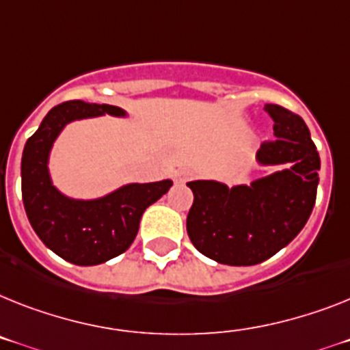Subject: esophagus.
Segmentation results:
<instances>
[{"instance_id": "1", "label": "esophagus", "mask_w": 350, "mask_h": 350, "mask_svg": "<svg viewBox=\"0 0 350 350\" xmlns=\"http://www.w3.org/2000/svg\"><path fill=\"white\" fill-rule=\"evenodd\" d=\"M190 176H192V172L189 169H178L174 174V181L176 183H187L190 180Z\"/></svg>"}]
</instances>
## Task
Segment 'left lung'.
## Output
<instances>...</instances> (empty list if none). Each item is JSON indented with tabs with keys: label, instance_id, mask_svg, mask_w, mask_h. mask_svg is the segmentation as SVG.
Returning a JSON list of instances; mask_svg holds the SVG:
<instances>
[{
	"label": "left lung",
	"instance_id": "8db88e82",
	"mask_svg": "<svg viewBox=\"0 0 350 350\" xmlns=\"http://www.w3.org/2000/svg\"><path fill=\"white\" fill-rule=\"evenodd\" d=\"M275 140L256 152L261 167H278L251 185L189 181L193 204L187 231L193 247L217 263L258 265L292 242L311 215L320 157L306 122L278 105H265Z\"/></svg>",
	"mask_w": 350,
	"mask_h": 350
}]
</instances>
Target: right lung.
<instances>
[{
	"label": "right lung",
	"mask_w": 350,
	"mask_h": 350,
	"mask_svg": "<svg viewBox=\"0 0 350 350\" xmlns=\"http://www.w3.org/2000/svg\"><path fill=\"white\" fill-rule=\"evenodd\" d=\"M120 117L128 111L111 105L66 101L51 108L31 135L21 160L23 202L31 228L44 245L69 263L99 265L133 243L146 208L172 187L170 180L126 183L101 198H69L53 185L49 157L58 135L75 120Z\"/></svg>",
	"instance_id": "1"
}]
</instances>
